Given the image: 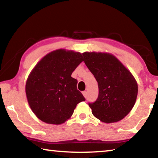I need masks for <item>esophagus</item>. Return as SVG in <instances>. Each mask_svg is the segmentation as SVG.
<instances>
[{
  "label": "esophagus",
  "mask_w": 158,
  "mask_h": 158,
  "mask_svg": "<svg viewBox=\"0 0 158 158\" xmlns=\"http://www.w3.org/2000/svg\"><path fill=\"white\" fill-rule=\"evenodd\" d=\"M82 94H83V95L84 96V98H86L87 97V92L86 91H83L82 92Z\"/></svg>",
  "instance_id": "34e87169"
}]
</instances>
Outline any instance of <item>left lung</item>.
Here are the masks:
<instances>
[{"instance_id":"left-lung-1","label":"left lung","mask_w":158,"mask_h":158,"mask_svg":"<svg viewBox=\"0 0 158 158\" xmlns=\"http://www.w3.org/2000/svg\"><path fill=\"white\" fill-rule=\"evenodd\" d=\"M82 55L98 84L97 100L89 103L93 116L106 123L121 121L137 100L138 85L135 77L111 53L84 52Z\"/></svg>"}]
</instances>
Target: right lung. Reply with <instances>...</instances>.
<instances>
[{"mask_svg":"<svg viewBox=\"0 0 158 158\" xmlns=\"http://www.w3.org/2000/svg\"><path fill=\"white\" fill-rule=\"evenodd\" d=\"M82 61L79 52L58 49L48 53L29 74L26 94L31 109L42 121L60 125L73 115L78 103L85 101L72 73Z\"/></svg>","mask_w":158,"mask_h":158,"instance_id":"add662e5","label":"right lung"}]
</instances>
